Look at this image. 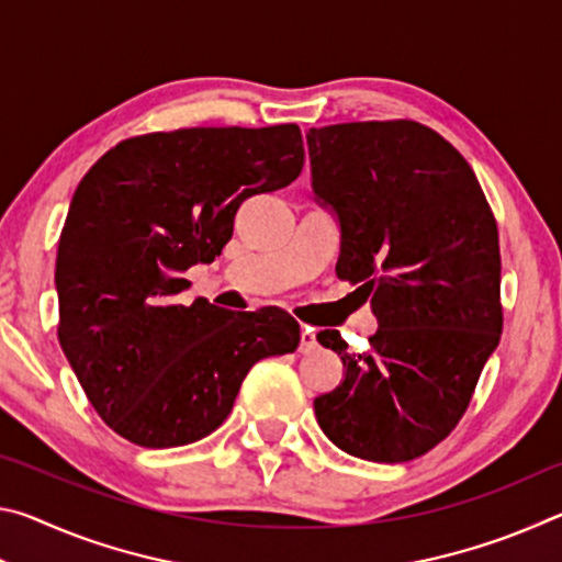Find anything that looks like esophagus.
<instances>
[{"label": "esophagus", "mask_w": 562, "mask_h": 562, "mask_svg": "<svg viewBox=\"0 0 562 562\" xmlns=\"http://www.w3.org/2000/svg\"><path fill=\"white\" fill-rule=\"evenodd\" d=\"M315 347H317V329L302 325V329H300V351L307 355V351H312Z\"/></svg>", "instance_id": "34e87169"}]
</instances>
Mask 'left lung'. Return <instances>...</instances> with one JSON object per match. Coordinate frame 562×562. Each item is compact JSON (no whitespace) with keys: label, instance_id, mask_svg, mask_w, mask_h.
Instances as JSON below:
<instances>
[{"label":"left lung","instance_id":"left-lung-1","mask_svg":"<svg viewBox=\"0 0 562 562\" xmlns=\"http://www.w3.org/2000/svg\"><path fill=\"white\" fill-rule=\"evenodd\" d=\"M307 148L341 227L337 278L361 284L379 322L364 355L337 329L317 335L345 364L317 422L357 459H418L456 429L498 347L496 217L465 158L416 121L310 128Z\"/></svg>","mask_w":562,"mask_h":562}]
</instances>
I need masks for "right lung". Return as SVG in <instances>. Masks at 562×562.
I'll return each mask as SVG.
<instances>
[{
    "instance_id": "right-lung-1",
    "label": "right lung",
    "mask_w": 562,
    "mask_h": 562,
    "mask_svg": "<svg viewBox=\"0 0 562 562\" xmlns=\"http://www.w3.org/2000/svg\"><path fill=\"white\" fill-rule=\"evenodd\" d=\"M304 164L294 123L178 128L106 150L71 198L56 252L59 345L91 406L146 449L213 434L255 361L294 351L282 310L178 304L190 265L213 262L247 198Z\"/></svg>"
}]
</instances>
